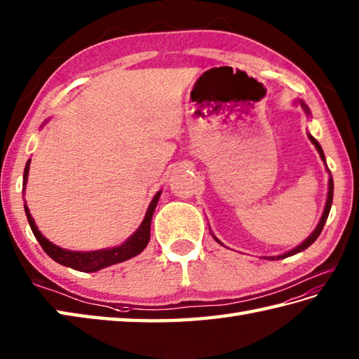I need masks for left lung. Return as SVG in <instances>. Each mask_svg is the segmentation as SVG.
<instances>
[{"label": "left lung", "instance_id": "1", "mask_svg": "<svg viewBox=\"0 0 359 359\" xmlns=\"http://www.w3.org/2000/svg\"><path fill=\"white\" fill-rule=\"evenodd\" d=\"M294 105H301L302 107V109L305 111V114L306 116H311V113H310V108L306 107V104L304 100H294ZM309 139L311 141V144L314 145V147H316V150H318V153H319V156H320V159L324 161V164H325V167H327V163H325V155H324V151H323V147H320V144L316 141V139H314L310 133H309ZM327 172H328V175H330V178H328V194H327V201H325V208H324V212H323V217H320V220H319V223H318V226L316 228H314V231L310 233L309 237H306L301 245H297L296 248H292V250H290L288 252H283V254H279V255H271V257H265V259H268V260H280V259H285V257H290V255H294V254H297V252H302L304 250H306V248L309 246H311L314 241H316V238L319 237V233H320V231H323V228H324V224H325V222H327V217H328V214H330V209H332V203H333V178H332V173H330V170H328V167H327ZM212 237L215 238V241L217 243H220V245H223L220 240H218L214 233H212ZM224 246V245H223Z\"/></svg>", "mask_w": 359, "mask_h": 359}]
</instances>
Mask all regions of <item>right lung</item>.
Wrapping results in <instances>:
<instances>
[{"instance_id": "add662e5", "label": "right lung", "mask_w": 359, "mask_h": 359, "mask_svg": "<svg viewBox=\"0 0 359 359\" xmlns=\"http://www.w3.org/2000/svg\"><path fill=\"white\" fill-rule=\"evenodd\" d=\"M29 165H31V159L26 163L25 173H23L25 190H26V182H27V177H29ZM159 196H161V190H158L156 195L153 196V200L150 201L149 209H147V212H145L142 223L139 224V228L133 233H131V236L126 241H123V243H121L118 246H113V248H104V250H97V251H71V250H65V248L54 245L53 241H49L39 231V228H36V224L34 222L31 212H29L26 201H25V212H26L29 226H31L35 238L39 240V243L41 245L43 251H45L50 259L55 260L57 263H60V265H63V266L76 269V271L96 273V271H99V269H104L107 266L116 265V263L133 259L137 254H141L145 248H147L149 240H150L151 217H153V212H155Z\"/></svg>"}]
</instances>
